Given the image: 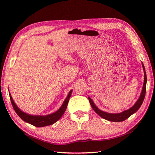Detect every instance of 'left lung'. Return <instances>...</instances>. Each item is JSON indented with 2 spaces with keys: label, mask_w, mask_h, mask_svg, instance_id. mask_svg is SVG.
Wrapping results in <instances>:
<instances>
[{
  "label": "left lung",
  "mask_w": 155,
  "mask_h": 155,
  "mask_svg": "<svg viewBox=\"0 0 155 155\" xmlns=\"http://www.w3.org/2000/svg\"><path fill=\"white\" fill-rule=\"evenodd\" d=\"M142 66L143 68V71H144V83H143V89L142 91H141V93L140 97L139 98V99L137 100V101L135 103L133 106L130 108L129 109L124 110L123 112L120 113H107V112H104L100 110L98 108L95 104L94 103V102L91 98L88 97V101L90 102V104L91 105L93 109L96 112V113L98 114L99 116L102 118H103L104 119H106L107 120H109L111 122H121V121H124L127 118L129 117L131 115L133 114L134 113H135L139 109V108L140 107L141 105L143 104V102L144 101V97H145V93H146V85H147V74H146V72H145V69H144V64L142 62Z\"/></svg>",
  "instance_id": "left-lung-1"
}]
</instances>
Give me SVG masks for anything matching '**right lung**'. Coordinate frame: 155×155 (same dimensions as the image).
Wrapping results in <instances>:
<instances>
[{
  "instance_id": "right-lung-1",
  "label": "right lung",
  "mask_w": 155,
  "mask_h": 155,
  "mask_svg": "<svg viewBox=\"0 0 155 155\" xmlns=\"http://www.w3.org/2000/svg\"><path fill=\"white\" fill-rule=\"evenodd\" d=\"M72 90H71L70 92H69L67 98H65L63 103H62L61 107L59 108V109L58 110L54 112L53 113L49 114L47 115H32V114L25 113V112H23L22 110L20 109V108L17 107V105L15 104L14 100L12 99L10 92H9V95H10V98H11V103L13 108H14L16 114L18 115V117L21 118L22 120L26 122V123H28L32 125H34L35 127H43L48 126V125H51L52 124H54L62 117V115H63V114L64 113L66 109H67L69 98H70L72 94Z\"/></svg>"
}]
</instances>
